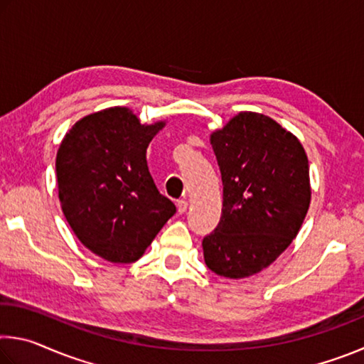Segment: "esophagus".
Instances as JSON below:
<instances>
[{"label":"esophagus","instance_id":"1","mask_svg":"<svg viewBox=\"0 0 364 364\" xmlns=\"http://www.w3.org/2000/svg\"><path fill=\"white\" fill-rule=\"evenodd\" d=\"M176 207H178V212L180 213H184L188 210V200L186 199H180L176 202Z\"/></svg>","mask_w":364,"mask_h":364}]
</instances>
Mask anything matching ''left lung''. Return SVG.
Masks as SVG:
<instances>
[{"instance_id":"1","label":"left lung","mask_w":364,"mask_h":364,"mask_svg":"<svg viewBox=\"0 0 364 364\" xmlns=\"http://www.w3.org/2000/svg\"><path fill=\"white\" fill-rule=\"evenodd\" d=\"M223 181L218 226L204 237L215 274L247 278L269 267L297 236L310 207L304 146L278 122L241 112L210 134Z\"/></svg>"}]
</instances>
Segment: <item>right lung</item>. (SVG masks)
<instances>
[{"mask_svg":"<svg viewBox=\"0 0 364 364\" xmlns=\"http://www.w3.org/2000/svg\"><path fill=\"white\" fill-rule=\"evenodd\" d=\"M165 122L141 125L128 107L83 117L65 134L56 157L59 200L78 241L112 263L143 257L176 212L159 193L146 149Z\"/></svg>","mask_w":364,"mask_h":364,"instance_id":"obj_1","label":"right lung"}]
</instances>
